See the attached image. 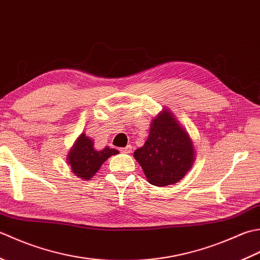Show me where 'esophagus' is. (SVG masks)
I'll use <instances>...</instances> for the list:
<instances>
[{
	"mask_svg": "<svg viewBox=\"0 0 260 260\" xmlns=\"http://www.w3.org/2000/svg\"><path fill=\"white\" fill-rule=\"evenodd\" d=\"M120 151L123 153H130L132 151V147L131 145H128L125 148H120Z\"/></svg>",
	"mask_w": 260,
	"mask_h": 260,
	"instance_id": "esophagus-1",
	"label": "esophagus"
}]
</instances>
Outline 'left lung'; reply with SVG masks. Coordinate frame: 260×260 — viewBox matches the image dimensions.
I'll list each match as a JSON object with an SVG mask.
<instances>
[{"label": "left lung", "instance_id": "1", "mask_svg": "<svg viewBox=\"0 0 260 260\" xmlns=\"http://www.w3.org/2000/svg\"><path fill=\"white\" fill-rule=\"evenodd\" d=\"M136 160L151 185L166 186L184 177L194 161L193 142L167 110L152 120L144 147L135 151Z\"/></svg>", "mask_w": 260, "mask_h": 260}]
</instances>
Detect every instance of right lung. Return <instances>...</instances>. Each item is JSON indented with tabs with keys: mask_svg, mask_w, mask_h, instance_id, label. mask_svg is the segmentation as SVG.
Wrapping results in <instances>:
<instances>
[{
	"mask_svg": "<svg viewBox=\"0 0 260 260\" xmlns=\"http://www.w3.org/2000/svg\"><path fill=\"white\" fill-rule=\"evenodd\" d=\"M93 144V140L82 134L76 140L75 146L68 153L67 160L70 162L73 173L79 178H92L109 157L119 153L116 149H111L109 147L102 150H96Z\"/></svg>",
	"mask_w": 260,
	"mask_h": 260,
	"instance_id": "right-lung-1",
	"label": "right lung"
}]
</instances>
